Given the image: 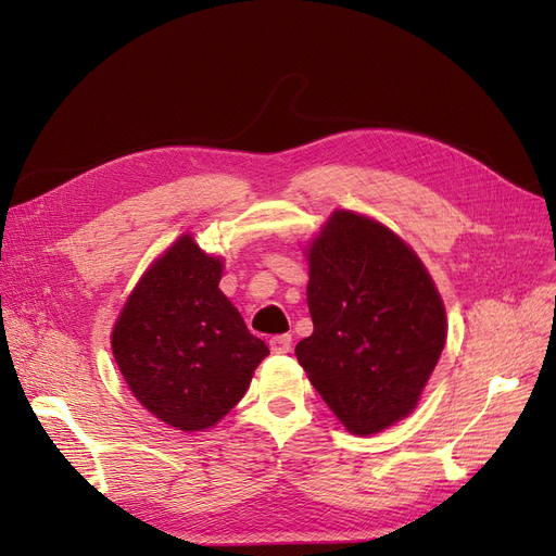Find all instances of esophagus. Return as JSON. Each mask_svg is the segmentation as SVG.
Here are the masks:
<instances>
[{
  "label": "esophagus",
  "mask_w": 556,
  "mask_h": 556,
  "mask_svg": "<svg viewBox=\"0 0 556 556\" xmlns=\"http://www.w3.org/2000/svg\"><path fill=\"white\" fill-rule=\"evenodd\" d=\"M290 346H293V338H290L288 333L275 336V338L270 340V352H273V354H288Z\"/></svg>",
  "instance_id": "esophagus-1"
}]
</instances>
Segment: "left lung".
I'll return each mask as SVG.
<instances>
[{
  "label": "left lung",
  "mask_w": 556,
  "mask_h": 556,
  "mask_svg": "<svg viewBox=\"0 0 556 556\" xmlns=\"http://www.w3.org/2000/svg\"><path fill=\"white\" fill-rule=\"evenodd\" d=\"M313 333L295 356L352 434L410 415L446 342V308L417 252L369 216L336 210L304 250Z\"/></svg>",
  "instance_id": "obj_1"
}]
</instances>
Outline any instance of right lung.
I'll use <instances>...</instances> for the list:
<instances>
[{
    "label": "right lung",
    "mask_w": 556,
    "mask_h": 556,
    "mask_svg": "<svg viewBox=\"0 0 556 556\" xmlns=\"http://www.w3.org/2000/svg\"><path fill=\"white\" fill-rule=\"evenodd\" d=\"M223 258L182 233L141 275L112 327V354L135 399L182 432L216 426L270 352L218 288Z\"/></svg>",
    "instance_id": "add662e5"
}]
</instances>
